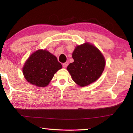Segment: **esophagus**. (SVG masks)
Instances as JSON below:
<instances>
[{
    "instance_id": "esophagus-1",
    "label": "esophagus",
    "mask_w": 133,
    "mask_h": 133,
    "mask_svg": "<svg viewBox=\"0 0 133 133\" xmlns=\"http://www.w3.org/2000/svg\"><path fill=\"white\" fill-rule=\"evenodd\" d=\"M68 64H69V62H66V63H64L63 64V66L64 68H66V67L68 66Z\"/></svg>"
}]
</instances>
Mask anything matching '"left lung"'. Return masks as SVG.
Listing matches in <instances>:
<instances>
[{
	"mask_svg": "<svg viewBox=\"0 0 133 133\" xmlns=\"http://www.w3.org/2000/svg\"><path fill=\"white\" fill-rule=\"evenodd\" d=\"M74 62L67 67L72 79L80 87L97 80L104 71L105 60L100 50L89 42L77 45L72 53Z\"/></svg>",
	"mask_w": 133,
	"mask_h": 133,
	"instance_id": "1",
	"label": "left lung"
}]
</instances>
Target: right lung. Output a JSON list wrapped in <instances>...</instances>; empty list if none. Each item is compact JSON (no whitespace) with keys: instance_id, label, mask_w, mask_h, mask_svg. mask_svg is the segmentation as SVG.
Listing matches in <instances>:
<instances>
[{"instance_id":"obj_1","label":"right lung","mask_w":133,"mask_h":133,"mask_svg":"<svg viewBox=\"0 0 133 133\" xmlns=\"http://www.w3.org/2000/svg\"><path fill=\"white\" fill-rule=\"evenodd\" d=\"M62 68L55 55L46 49L33 52L24 63L22 68L26 80L37 87H46L55 74Z\"/></svg>"}]
</instances>
